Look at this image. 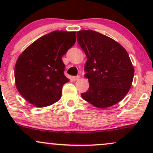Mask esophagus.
I'll use <instances>...</instances> for the list:
<instances>
[{
    "instance_id": "obj_1",
    "label": "esophagus",
    "mask_w": 153,
    "mask_h": 153,
    "mask_svg": "<svg viewBox=\"0 0 153 153\" xmlns=\"http://www.w3.org/2000/svg\"><path fill=\"white\" fill-rule=\"evenodd\" d=\"M79 78H80V76H79V75H76V76H73V80H78Z\"/></svg>"
}]
</instances>
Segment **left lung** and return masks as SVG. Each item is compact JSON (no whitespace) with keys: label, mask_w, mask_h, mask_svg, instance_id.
I'll return each instance as SVG.
<instances>
[{"label":"left lung","mask_w":153,"mask_h":153,"mask_svg":"<svg viewBox=\"0 0 153 153\" xmlns=\"http://www.w3.org/2000/svg\"><path fill=\"white\" fill-rule=\"evenodd\" d=\"M78 45L87 57L84 76L89 88L82 98L100 108L113 106L130 89L134 70L125 49L111 38L93 30L77 32Z\"/></svg>","instance_id":"obj_1"}]
</instances>
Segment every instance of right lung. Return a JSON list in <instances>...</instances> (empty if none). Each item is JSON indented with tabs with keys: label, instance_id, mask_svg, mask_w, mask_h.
Returning <instances> with one entry per match:
<instances>
[{
	"label": "right lung",
	"instance_id": "right-lung-1",
	"mask_svg": "<svg viewBox=\"0 0 153 153\" xmlns=\"http://www.w3.org/2000/svg\"><path fill=\"white\" fill-rule=\"evenodd\" d=\"M75 31H54L42 36L26 49L16 63V85L31 104L45 107L61 98L64 74L62 57L75 45Z\"/></svg>",
	"mask_w": 153,
	"mask_h": 153
}]
</instances>
